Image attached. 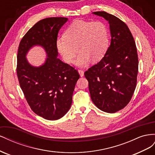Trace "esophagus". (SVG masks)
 I'll return each instance as SVG.
<instances>
[{
    "label": "esophagus",
    "instance_id": "34e87169",
    "mask_svg": "<svg viewBox=\"0 0 155 155\" xmlns=\"http://www.w3.org/2000/svg\"><path fill=\"white\" fill-rule=\"evenodd\" d=\"M78 72H79V75H80L81 77H83V76H84V71H83V70H82V69H79V70H78Z\"/></svg>",
    "mask_w": 155,
    "mask_h": 155
}]
</instances>
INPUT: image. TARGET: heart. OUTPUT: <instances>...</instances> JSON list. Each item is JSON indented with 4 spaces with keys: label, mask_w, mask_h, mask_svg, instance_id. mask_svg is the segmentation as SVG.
<instances>
[{
    "label": "heart",
    "mask_w": 155,
    "mask_h": 155,
    "mask_svg": "<svg viewBox=\"0 0 155 155\" xmlns=\"http://www.w3.org/2000/svg\"><path fill=\"white\" fill-rule=\"evenodd\" d=\"M109 45V29L101 21H74L65 31L64 37L56 42L58 51L66 63H72L79 51L74 61L79 67L86 66L91 59L94 62L101 60Z\"/></svg>",
    "instance_id": "b5f03b06"
}]
</instances>
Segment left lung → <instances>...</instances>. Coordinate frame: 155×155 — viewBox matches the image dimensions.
<instances>
[{"mask_svg":"<svg viewBox=\"0 0 155 155\" xmlns=\"http://www.w3.org/2000/svg\"><path fill=\"white\" fill-rule=\"evenodd\" d=\"M93 13L109 21L111 41L104 57L84 75L94 105L114 113L127 106L134 94L138 72L137 49L124 22L105 12Z\"/></svg>","mask_w":155,"mask_h":155,"instance_id":"left-lung-1","label":"left lung"}]
</instances>
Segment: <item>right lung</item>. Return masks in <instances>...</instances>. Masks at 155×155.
<instances>
[{"mask_svg": "<svg viewBox=\"0 0 155 155\" xmlns=\"http://www.w3.org/2000/svg\"><path fill=\"white\" fill-rule=\"evenodd\" d=\"M65 17H49L37 22L22 37L17 54V74L20 87L31 109L48 120H58L72 105L78 70L57 57L58 35ZM40 45L48 57L39 68L30 65L25 55L32 46Z\"/></svg>", "mask_w": 155, "mask_h": 155, "instance_id": "right-lung-1", "label": "right lung"}]
</instances>
